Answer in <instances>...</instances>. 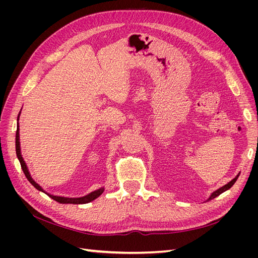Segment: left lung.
I'll list each match as a JSON object with an SVG mask.
<instances>
[{
  "label": "left lung",
  "mask_w": 258,
  "mask_h": 258,
  "mask_svg": "<svg viewBox=\"0 0 258 258\" xmlns=\"http://www.w3.org/2000/svg\"><path fill=\"white\" fill-rule=\"evenodd\" d=\"M239 175H240V173L235 177V178H233V179H231V181L229 182V183H227V184H226V185H224L223 187H221V188H218L217 190H215L212 195H211V196H210V198L208 199V201H210V200H212V199H214V198H216L217 196H220V195L221 194H223L224 191H226V190H228L229 188H230V187L233 185V184H235L236 183V181H237V179H238V177H239Z\"/></svg>",
  "instance_id": "left-lung-1"
}]
</instances>
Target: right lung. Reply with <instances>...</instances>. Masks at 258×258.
<instances>
[{"instance_id": "add662e5", "label": "right lung", "mask_w": 258, "mask_h": 258, "mask_svg": "<svg viewBox=\"0 0 258 258\" xmlns=\"http://www.w3.org/2000/svg\"><path fill=\"white\" fill-rule=\"evenodd\" d=\"M18 118H19V115H18ZM17 120H18V119H17ZM16 154H17V157H18V159H19V161H20L21 169H22V171H23V173H25L26 177L28 178V181H29L31 184H32V185L35 187L36 189H38V190H41V191L45 192V191L43 190L42 187H41L40 185H38L37 183H35V182L33 181V178L31 177V175H30V173H29V171H28V168H27L26 162L23 161V158H22L21 153H20V143H19V126H17V131H16ZM103 190H104V188H100V189H98V190H95V191L90 192L89 195H87V196L81 197V198H67V197L53 196V195H49V194H47V192H45V194H46V195H48V196H49L51 199L56 200L57 202H59V204L84 205V204H88V202H90V201H92V200H95L96 198H98V197L100 196V195L103 192Z\"/></svg>"}]
</instances>
